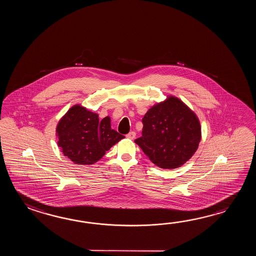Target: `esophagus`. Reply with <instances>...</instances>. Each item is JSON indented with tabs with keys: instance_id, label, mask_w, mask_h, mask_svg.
<instances>
[{
	"instance_id": "obj_1",
	"label": "esophagus",
	"mask_w": 256,
	"mask_h": 256,
	"mask_svg": "<svg viewBox=\"0 0 256 256\" xmlns=\"http://www.w3.org/2000/svg\"><path fill=\"white\" fill-rule=\"evenodd\" d=\"M136 132H130L127 136H126V137L128 138V139H134V137H136Z\"/></svg>"
}]
</instances>
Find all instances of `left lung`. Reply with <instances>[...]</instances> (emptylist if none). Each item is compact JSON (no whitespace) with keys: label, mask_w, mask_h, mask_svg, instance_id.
<instances>
[{"label":"left lung","mask_w":256,"mask_h":256,"mask_svg":"<svg viewBox=\"0 0 256 256\" xmlns=\"http://www.w3.org/2000/svg\"><path fill=\"white\" fill-rule=\"evenodd\" d=\"M142 124V136L134 142L161 168H180L196 152L202 140L196 114L172 95L148 110Z\"/></svg>","instance_id":"8db88e82"}]
</instances>
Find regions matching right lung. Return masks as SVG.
Returning <instances> with one entry per match:
<instances>
[{
    "mask_svg": "<svg viewBox=\"0 0 256 256\" xmlns=\"http://www.w3.org/2000/svg\"><path fill=\"white\" fill-rule=\"evenodd\" d=\"M56 134L64 156L76 164H92L102 158L106 151L124 138L112 129L110 118L98 119L92 112L76 104L60 119Z\"/></svg>",
    "mask_w": 256,
    "mask_h": 256,
    "instance_id": "right-lung-1",
    "label": "right lung"
}]
</instances>
